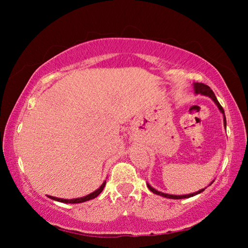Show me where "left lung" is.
Segmentation results:
<instances>
[{"label":"left lung","mask_w":248,"mask_h":248,"mask_svg":"<svg viewBox=\"0 0 248 248\" xmlns=\"http://www.w3.org/2000/svg\"><path fill=\"white\" fill-rule=\"evenodd\" d=\"M194 90H195V93L196 94H201V95H204V96H209L210 98H211L213 102L216 103V105L217 106V108L220 109V111L223 114V121H224V127H226V119H225V115H224V109L222 108V106L220 105V103L217 102V99L216 97L215 93H213V91L210 89L208 85H205L203 83H195L194 84ZM212 184V183H211ZM210 184V185H211ZM148 188L149 189L153 192L155 195H158V196H162V197H165V198H170V199H185V198H190V197H194L196 195L200 194V192H202L204 190L203 189H200L198 191L194 192V194H189V195H182V196H176V195H169V194H164V192H161V191H157L156 189H154L152 186H150L148 184Z\"/></svg>","instance_id":"left-lung-1"}]
</instances>
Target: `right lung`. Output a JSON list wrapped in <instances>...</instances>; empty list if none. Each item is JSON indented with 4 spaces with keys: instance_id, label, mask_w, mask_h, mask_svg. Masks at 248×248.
I'll use <instances>...</instances> for the list:
<instances>
[{
    "instance_id": "obj_1",
    "label": "right lung",
    "mask_w": 248,
    "mask_h": 248,
    "mask_svg": "<svg viewBox=\"0 0 248 248\" xmlns=\"http://www.w3.org/2000/svg\"><path fill=\"white\" fill-rule=\"evenodd\" d=\"M105 185H106V182H104L102 184V186H100L97 190H95L94 192H92V194L87 195L85 197H82V198H75V199H61V198H57V197H52V196H49V198H51L56 201H60V202H64V203H81V202H85V201H89L91 199H94L97 197L100 192L103 191Z\"/></svg>"
}]
</instances>
